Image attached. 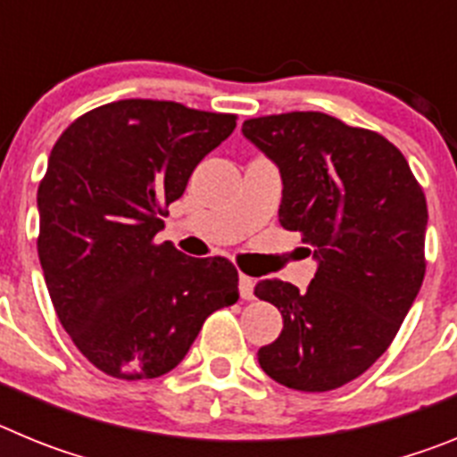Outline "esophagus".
I'll return each instance as SVG.
<instances>
[{
    "label": "esophagus",
    "mask_w": 457,
    "mask_h": 457,
    "mask_svg": "<svg viewBox=\"0 0 457 457\" xmlns=\"http://www.w3.org/2000/svg\"><path fill=\"white\" fill-rule=\"evenodd\" d=\"M240 297L242 300H253V278L247 277V274H240Z\"/></svg>",
    "instance_id": "34e87169"
}]
</instances>
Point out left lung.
Wrapping results in <instances>:
<instances>
[{
    "instance_id": "left-lung-1",
    "label": "left lung",
    "mask_w": 457,
    "mask_h": 457,
    "mask_svg": "<svg viewBox=\"0 0 457 457\" xmlns=\"http://www.w3.org/2000/svg\"><path fill=\"white\" fill-rule=\"evenodd\" d=\"M242 135L278 167V221L300 231L318 261L304 293L278 278L253 288L284 316L258 364L288 389H338L378 361L417 300L423 189L391 141L320 112L249 119Z\"/></svg>"
}]
</instances>
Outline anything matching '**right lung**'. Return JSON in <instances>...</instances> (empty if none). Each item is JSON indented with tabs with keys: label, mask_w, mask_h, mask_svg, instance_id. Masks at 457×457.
I'll use <instances>...</instances> for the list:
<instances>
[{
	"label": "right lung",
	"mask_w": 457,
	"mask_h": 457,
	"mask_svg": "<svg viewBox=\"0 0 457 457\" xmlns=\"http://www.w3.org/2000/svg\"><path fill=\"white\" fill-rule=\"evenodd\" d=\"M233 130V114L119 100L56 139L38 187L40 268L63 329L103 373H169L205 318L240 297L231 261L153 242L196 164Z\"/></svg>",
	"instance_id": "right-lung-1"
}]
</instances>
